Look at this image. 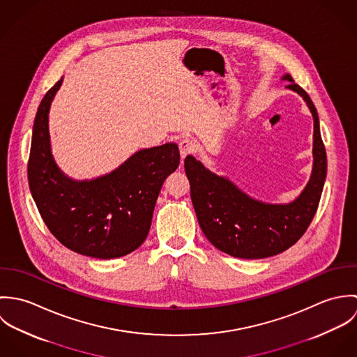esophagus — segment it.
Wrapping results in <instances>:
<instances>
[{"mask_svg": "<svg viewBox=\"0 0 357 357\" xmlns=\"http://www.w3.org/2000/svg\"><path fill=\"white\" fill-rule=\"evenodd\" d=\"M194 147H195V144H194V142H192L191 139H183V140H180L178 149H180L181 158H185L187 155H190V153H192V151H194Z\"/></svg>", "mask_w": 357, "mask_h": 357, "instance_id": "esophagus-1", "label": "esophagus"}]
</instances>
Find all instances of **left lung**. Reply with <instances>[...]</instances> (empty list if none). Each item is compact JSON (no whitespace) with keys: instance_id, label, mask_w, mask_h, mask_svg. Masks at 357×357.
Listing matches in <instances>:
<instances>
[{"instance_id":"1","label":"left lung","mask_w":357,"mask_h":357,"mask_svg":"<svg viewBox=\"0 0 357 357\" xmlns=\"http://www.w3.org/2000/svg\"><path fill=\"white\" fill-rule=\"evenodd\" d=\"M286 86L298 93L313 116V165L303 192L289 204H266L243 192L228 177L208 170L188 155L184 160L191 185V199L208 242L236 258H266L291 248L309 227L327 174L326 149L320 136L319 115L305 91L290 74L282 77Z\"/></svg>"}]
</instances>
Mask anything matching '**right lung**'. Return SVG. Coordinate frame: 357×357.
<instances>
[{
  "mask_svg": "<svg viewBox=\"0 0 357 357\" xmlns=\"http://www.w3.org/2000/svg\"><path fill=\"white\" fill-rule=\"evenodd\" d=\"M63 78L38 107L29 187L53 236L67 249L100 259L135 252L147 238L163 181L180 163L176 143L139 150L112 172L92 180L64 174L52 155L50 108Z\"/></svg>",
  "mask_w": 357,
  "mask_h": 357,
  "instance_id": "right-lung-1",
  "label": "right lung"
}]
</instances>
